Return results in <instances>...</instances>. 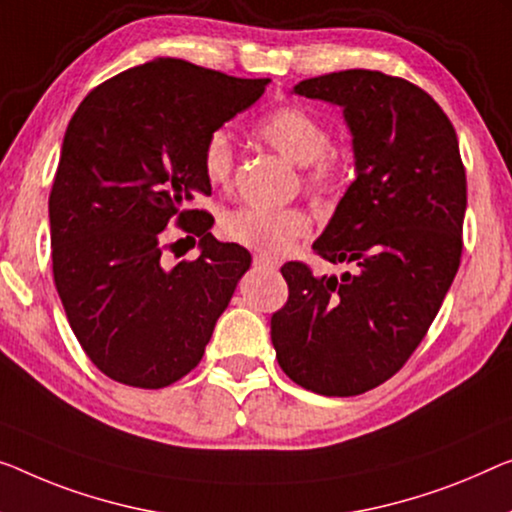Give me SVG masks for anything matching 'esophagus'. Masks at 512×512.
<instances>
[{"instance_id":"1","label":"esophagus","mask_w":512,"mask_h":512,"mask_svg":"<svg viewBox=\"0 0 512 512\" xmlns=\"http://www.w3.org/2000/svg\"><path fill=\"white\" fill-rule=\"evenodd\" d=\"M255 264H257V266H262V269L278 271L282 262H280L278 257H271V255H266V253H257V255H255Z\"/></svg>"}]
</instances>
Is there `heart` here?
<instances>
[{"instance_id": "1", "label": "heart", "mask_w": 512, "mask_h": 512, "mask_svg": "<svg viewBox=\"0 0 512 512\" xmlns=\"http://www.w3.org/2000/svg\"><path fill=\"white\" fill-rule=\"evenodd\" d=\"M255 133L280 156L303 167V181L312 193H331L342 177V160L329 149L331 133L315 114L285 105L259 121ZM204 177L213 186L230 181L234 167V147L225 131H213L202 151ZM227 239L259 253H285L296 239L310 230V220L301 209L241 207L227 213L220 223Z\"/></svg>"}]
</instances>
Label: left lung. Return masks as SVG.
<instances>
[{"instance_id": "obj_1", "label": "left lung", "mask_w": 512, "mask_h": 512, "mask_svg": "<svg viewBox=\"0 0 512 512\" xmlns=\"http://www.w3.org/2000/svg\"><path fill=\"white\" fill-rule=\"evenodd\" d=\"M292 91L338 105L352 133L356 179L312 250L356 271L282 266L289 301L271 342L289 379L349 398L391 379L437 317L460 266L467 177L453 124L407 80L352 68Z\"/></svg>"}]
</instances>
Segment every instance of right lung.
<instances>
[{
    "label": "right lung",
    "mask_w": 512,
    "mask_h": 512,
    "mask_svg": "<svg viewBox=\"0 0 512 512\" xmlns=\"http://www.w3.org/2000/svg\"><path fill=\"white\" fill-rule=\"evenodd\" d=\"M269 78L243 80L158 57L80 103L50 193L52 273L75 338L103 375L163 388L202 361L253 257L211 234L207 137L250 108ZM170 219L198 236L193 263L162 262Z\"/></svg>",
    "instance_id": "obj_1"
}]
</instances>
